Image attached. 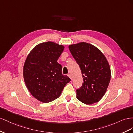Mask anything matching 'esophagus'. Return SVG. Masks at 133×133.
<instances>
[{
  "instance_id": "34e87169",
  "label": "esophagus",
  "mask_w": 133,
  "mask_h": 133,
  "mask_svg": "<svg viewBox=\"0 0 133 133\" xmlns=\"http://www.w3.org/2000/svg\"><path fill=\"white\" fill-rule=\"evenodd\" d=\"M68 76H69L71 79H72V76L71 74H68Z\"/></svg>"
}]
</instances>
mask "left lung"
Wrapping results in <instances>:
<instances>
[{
  "instance_id": "8db88e82",
  "label": "left lung",
  "mask_w": 133,
  "mask_h": 133,
  "mask_svg": "<svg viewBox=\"0 0 133 133\" xmlns=\"http://www.w3.org/2000/svg\"><path fill=\"white\" fill-rule=\"evenodd\" d=\"M69 50L83 77L82 86L76 90L77 99L88 105L98 102L107 91L111 78L107 58L97 48L86 42L70 45Z\"/></svg>"
}]
</instances>
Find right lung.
Listing matches in <instances>:
<instances>
[{"mask_svg":"<svg viewBox=\"0 0 133 133\" xmlns=\"http://www.w3.org/2000/svg\"><path fill=\"white\" fill-rule=\"evenodd\" d=\"M52 42L42 43L29 53L23 67L26 88L36 99L47 103L58 98L71 79L62 74L57 60L64 50Z\"/></svg>","mask_w":133,"mask_h":133,"instance_id":"1","label":"right lung"}]
</instances>
